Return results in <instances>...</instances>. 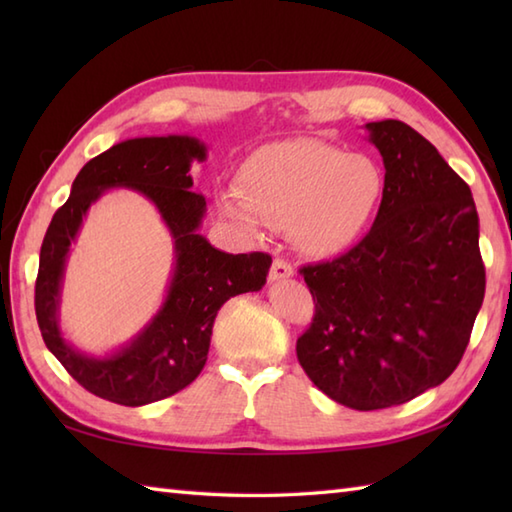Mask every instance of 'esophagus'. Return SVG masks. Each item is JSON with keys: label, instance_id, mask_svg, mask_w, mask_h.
<instances>
[{"label": "esophagus", "instance_id": "esophagus-1", "mask_svg": "<svg viewBox=\"0 0 512 512\" xmlns=\"http://www.w3.org/2000/svg\"><path fill=\"white\" fill-rule=\"evenodd\" d=\"M295 275V268H292L286 259H281V257H275L273 259V266H270V281H281V279H288V277H292Z\"/></svg>", "mask_w": 512, "mask_h": 512}]
</instances>
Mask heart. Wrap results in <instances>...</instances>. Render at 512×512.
Instances as JSON below:
<instances>
[{"label":"heart","instance_id":"b5f03b06","mask_svg":"<svg viewBox=\"0 0 512 512\" xmlns=\"http://www.w3.org/2000/svg\"><path fill=\"white\" fill-rule=\"evenodd\" d=\"M383 184V171L369 156L345 154L321 140H286L244 160L239 193H224L220 211L253 235L264 222L292 226L303 253L330 257L361 237Z\"/></svg>","mask_w":512,"mask_h":512}]
</instances>
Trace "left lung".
Masks as SVG:
<instances>
[{
    "mask_svg": "<svg viewBox=\"0 0 512 512\" xmlns=\"http://www.w3.org/2000/svg\"><path fill=\"white\" fill-rule=\"evenodd\" d=\"M365 127L383 156V200L354 248L299 270L314 319L297 339V358L325 396L374 411L453 374L482 308L486 273L469 184L407 123Z\"/></svg>",
    "mask_w": 512,
    "mask_h": 512,
    "instance_id": "8db88e82",
    "label": "left lung"
}]
</instances>
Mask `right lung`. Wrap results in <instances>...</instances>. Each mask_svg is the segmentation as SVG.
<instances>
[{"label":"right lung","instance_id":"obj_1","mask_svg":"<svg viewBox=\"0 0 512 512\" xmlns=\"http://www.w3.org/2000/svg\"><path fill=\"white\" fill-rule=\"evenodd\" d=\"M204 158V143L191 136L123 140L79 171L68 202L52 215L43 237L35 284L43 343L76 383L116 405H149L191 385L206 363L217 310L231 297L266 284L273 264L268 253H222L198 233L206 200L191 191L189 169L193 160ZM114 186L134 188L157 204L174 237L177 268L168 299L148 328L116 355L94 359L62 341L58 301L64 259L82 217Z\"/></svg>","mask_w":512,"mask_h":512}]
</instances>
